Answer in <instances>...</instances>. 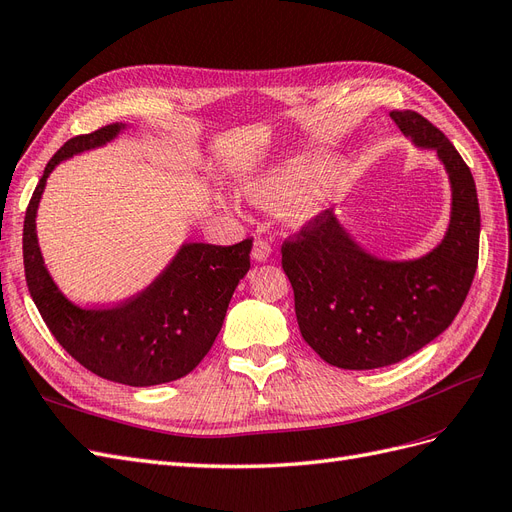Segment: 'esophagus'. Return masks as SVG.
<instances>
[{
  "instance_id": "obj_1",
  "label": "esophagus",
  "mask_w": 512,
  "mask_h": 512,
  "mask_svg": "<svg viewBox=\"0 0 512 512\" xmlns=\"http://www.w3.org/2000/svg\"><path fill=\"white\" fill-rule=\"evenodd\" d=\"M269 256H271V245L267 241L256 239L254 247H252V260L254 262H265V260H269Z\"/></svg>"
}]
</instances>
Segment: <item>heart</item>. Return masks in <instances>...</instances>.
<instances>
[{
	"mask_svg": "<svg viewBox=\"0 0 512 512\" xmlns=\"http://www.w3.org/2000/svg\"><path fill=\"white\" fill-rule=\"evenodd\" d=\"M337 160L324 156L286 158L241 181L243 194L265 211L288 209L292 222L307 224L322 211L324 188L335 179ZM222 205L235 215H241V205L232 196H220Z\"/></svg>",
	"mask_w": 512,
	"mask_h": 512,
	"instance_id": "b5f03b06",
	"label": "heart"
}]
</instances>
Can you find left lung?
<instances>
[{"label":"left lung","mask_w":512,"mask_h":512,"mask_svg":"<svg viewBox=\"0 0 512 512\" xmlns=\"http://www.w3.org/2000/svg\"><path fill=\"white\" fill-rule=\"evenodd\" d=\"M416 149L433 151L451 185V215L436 247L416 258L369 252L333 211L282 247L305 342L342 369H378L408 359L448 329L468 297L480 211L470 168L451 141L418 113H391Z\"/></svg>","instance_id":"obj_1"}]
</instances>
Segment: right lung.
Instances as JSON below:
<instances>
[{"mask_svg":"<svg viewBox=\"0 0 512 512\" xmlns=\"http://www.w3.org/2000/svg\"><path fill=\"white\" fill-rule=\"evenodd\" d=\"M128 128L111 123L74 136L46 164L25 213L23 262L42 320L72 359L111 382L156 386L188 376L211 350L232 292L250 271L252 239L237 245L181 243L156 280L119 305L81 307L70 301L46 269L38 243L36 218L46 179L57 164L113 143Z\"/></svg>","mask_w":512,"mask_h":512,"instance_id":"add662e5","label":"right lung"}]
</instances>
